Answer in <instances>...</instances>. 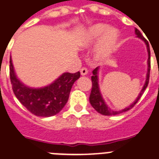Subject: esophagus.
Instances as JSON below:
<instances>
[{
	"instance_id": "obj_1",
	"label": "esophagus",
	"mask_w": 159,
	"mask_h": 159,
	"mask_svg": "<svg viewBox=\"0 0 159 159\" xmlns=\"http://www.w3.org/2000/svg\"><path fill=\"white\" fill-rule=\"evenodd\" d=\"M80 73L82 75H86L89 73V70H88V69H87L86 67H82V68L80 69Z\"/></svg>"
}]
</instances>
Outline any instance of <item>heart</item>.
Here are the masks:
<instances>
[{
    "label": "heart",
    "mask_w": 159,
    "mask_h": 159,
    "mask_svg": "<svg viewBox=\"0 0 159 159\" xmlns=\"http://www.w3.org/2000/svg\"><path fill=\"white\" fill-rule=\"evenodd\" d=\"M117 39L118 33L116 30L108 28L105 24L98 23L85 31L80 39V44L83 47H89L99 40L95 49L94 56L97 60H102L110 55L116 46Z\"/></svg>",
    "instance_id": "1"
}]
</instances>
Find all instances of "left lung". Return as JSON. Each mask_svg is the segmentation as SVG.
I'll return each instance as SVG.
<instances>
[{
    "label": "left lung",
    "instance_id": "8db88e82",
    "mask_svg": "<svg viewBox=\"0 0 159 159\" xmlns=\"http://www.w3.org/2000/svg\"><path fill=\"white\" fill-rule=\"evenodd\" d=\"M135 33H136L137 36H138L139 39H142L144 41L145 43L146 44V47H147V51H148V71L147 75H146V80L145 83L144 87L142 90L141 91L140 94L138 96V98L136 99V100L131 105L128 107V108H125L123 110L120 111H112L111 110L110 108L107 106V104L104 103V100H103L101 94H100V89H99V84H98V67L95 68L93 70V75L92 76V82H93V88H92V91H91V94L89 96V101H90V104H92V106L96 109L99 113L102 115H105V116H112V115H116L119 114V113H121V112H126V111L129 110L137 104L138 100H140L141 96H142V94L144 93V91L146 90V89L147 88L148 84H149V80H150V46H149V43L147 42L146 39H145L143 36L142 35V33L140 31L138 30V29H135Z\"/></svg>",
    "mask_w": 159,
    "mask_h": 159
}]
</instances>
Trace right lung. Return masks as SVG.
<instances>
[{"mask_svg": "<svg viewBox=\"0 0 159 159\" xmlns=\"http://www.w3.org/2000/svg\"><path fill=\"white\" fill-rule=\"evenodd\" d=\"M9 76L12 89L17 100L31 113L47 117L59 113L69 98L70 89L80 72L63 73L51 84L42 89H30L17 78L12 59L9 60Z\"/></svg>", "mask_w": 159, "mask_h": 159, "instance_id": "right-lung-1", "label": "right lung"}]
</instances>
